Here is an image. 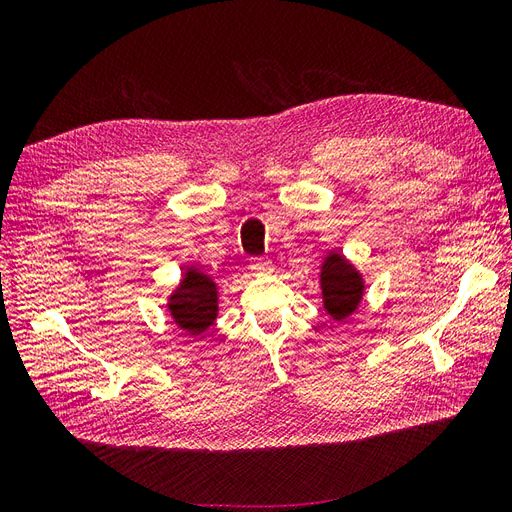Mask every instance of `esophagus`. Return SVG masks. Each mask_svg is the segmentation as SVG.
Listing matches in <instances>:
<instances>
[{
    "label": "esophagus",
    "mask_w": 512,
    "mask_h": 512,
    "mask_svg": "<svg viewBox=\"0 0 512 512\" xmlns=\"http://www.w3.org/2000/svg\"><path fill=\"white\" fill-rule=\"evenodd\" d=\"M250 269H252L254 275H269L273 271V265H271L269 260H265V258H254Z\"/></svg>",
    "instance_id": "34e87169"
}]
</instances>
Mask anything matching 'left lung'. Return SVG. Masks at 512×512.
Wrapping results in <instances>:
<instances>
[{
    "label": "left lung",
    "mask_w": 512,
    "mask_h": 512,
    "mask_svg": "<svg viewBox=\"0 0 512 512\" xmlns=\"http://www.w3.org/2000/svg\"><path fill=\"white\" fill-rule=\"evenodd\" d=\"M324 309L333 320L348 318L363 297V277L350 262L337 252H331L322 262L320 271Z\"/></svg>",
    "instance_id": "1"
}]
</instances>
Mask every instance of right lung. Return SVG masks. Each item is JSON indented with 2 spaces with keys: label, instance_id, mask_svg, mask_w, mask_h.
<instances>
[{
  "label": "right lung",
  "instance_id": "1",
  "mask_svg": "<svg viewBox=\"0 0 512 512\" xmlns=\"http://www.w3.org/2000/svg\"><path fill=\"white\" fill-rule=\"evenodd\" d=\"M170 316L190 335L205 333L218 318V284L198 269H188L168 299Z\"/></svg>",
  "mask_w": 512,
  "mask_h": 512
}]
</instances>
